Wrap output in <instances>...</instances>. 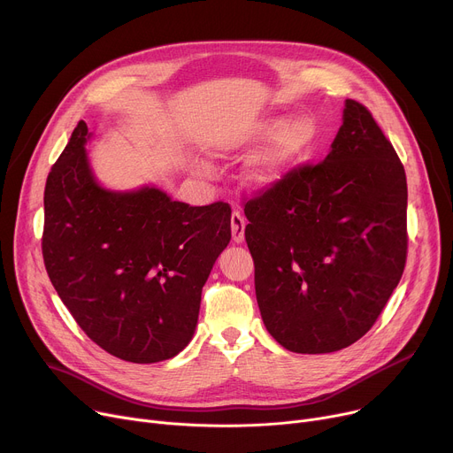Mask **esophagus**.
<instances>
[{
	"instance_id": "obj_1",
	"label": "esophagus",
	"mask_w": 453,
	"mask_h": 453,
	"mask_svg": "<svg viewBox=\"0 0 453 453\" xmlns=\"http://www.w3.org/2000/svg\"><path fill=\"white\" fill-rule=\"evenodd\" d=\"M230 226H232V239L235 242H242L244 241V226H246V219L242 218V214L239 211L232 212L230 218Z\"/></svg>"
}]
</instances>
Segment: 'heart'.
I'll return each mask as SVG.
<instances>
[{"mask_svg": "<svg viewBox=\"0 0 453 453\" xmlns=\"http://www.w3.org/2000/svg\"><path fill=\"white\" fill-rule=\"evenodd\" d=\"M279 124L280 122L277 119H261L241 124L218 138L216 150L219 155H230L234 150L250 147L273 134L268 145L248 162L246 171L248 180L256 187H272L280 181L300 158L308 155V150L317 140V127L306 115L291 117L278 130Z\"/></svg>", "mask_w": 453, "mask_h": 453, "instance_id": "heart-1", "label": "heart"}]
</instances>
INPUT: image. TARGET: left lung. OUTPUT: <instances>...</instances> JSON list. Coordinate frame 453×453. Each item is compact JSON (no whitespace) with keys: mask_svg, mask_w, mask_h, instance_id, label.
I'll list each match as a JSON object with an SVG mask.
<instances>
[{"mask_svg":"<svg viewBox=\"0 0 453 453\" xmlns=\"http://www.w3.org/2000/svg\"><path fill=\"white\" fill-rule=\"evenodd\" d=\"M268 333L291 353H334L378 320L407 263V176L372 113L345 100L320 164L244 203Z\"/></svg>","mask_w":453,"mask_h":453,"instance_id":"obj_1","label":"left lung"}]
</instances>
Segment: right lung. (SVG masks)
I'll use <instances>...</instances> for the list:
<instances>
[{"label": "right lung", "mask_w": 453, "mask_h": 453, "mask_svg": "<svg viewBox=\"0 0 453 453\" xmlns=\"http://www.w3.org/2000/svg\"><path fill=\"white\" fill-rule=\"evenodd\" d=\"M77 124L44 187L42 259L81 329L110 355L155 364L190 342L203 289L230 242L225 201L190 207L155 187L111 192Z\"/></svg>", "instance_id": "right-lung-1"}]
</instances>
